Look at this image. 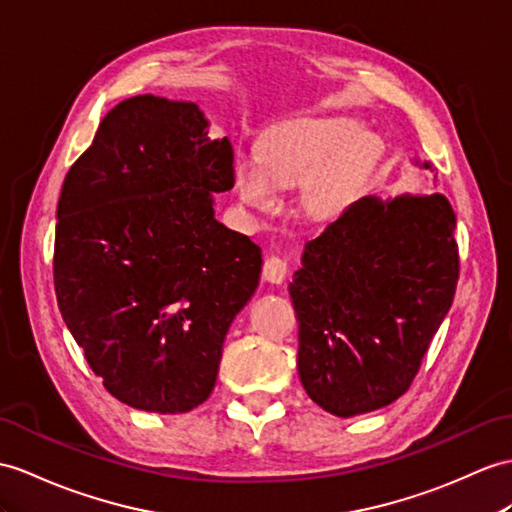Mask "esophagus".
Masks as SVG:
<instances>
[{
    "mask_svg": "<svg viewBox=\"0 0 512 512\" xmlns=\"http://www.w3.org/2000/svg\"><path fill=\"white\" fill-rule=\"evenodd\" d=\"M286 271H289V265H286V260L280 256H269L263 265V278L267 282L273 284H280L286 278Z\"/></svg>",
    "mask_w": 512,
    "mask_h": 512,
    "instance_id": "obj_1",
    "label": "esophagus"
}]
</instances>
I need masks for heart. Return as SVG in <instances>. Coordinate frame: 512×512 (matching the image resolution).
<instances>
[{
  "mask_svg": "<svg viewBox=\"0 0 512 512\" xmlns=\"http://www.w3.org/2000/svg\"><path fill=\"white\" fill-rule=\"evenodd\" d=\"M356 126L347 119H297L263 141L258 162L243 160L234 167V184L245 204L269 210L276 206V189H286L317 176L304 189V208L328 217L341 208L360 165V143L352 139ZM348 145L345 146L344 143Z\"/></svg>",
  "mask_w": 512,
  "mask_h": 512,
  "instance_id": "obj_1",
  "label": "heart"
}]
</instances>
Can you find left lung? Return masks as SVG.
Returning <instances> with one entry per match:
<instances>
[{
  "instance_id": "1",
  "label": "left lung",
  "mask_w": 512,
  "mask_h": 512,
  "mask_svg": "<svg viewBox=\"0 0 512 512\" xmlns=\"http://www.w3.org/2000/svg\"><path fill=\"white\" fill-rule=\"evenodd\" d=\"M454 230V210L439 193L363 197L304 245L289 293L310 400L354 417L410 389L454 302Z\"/></svg>"
}]
</instances>
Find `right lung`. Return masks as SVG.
I'll list each match as a JSON object with an SVG mask.
<instances>
[{
  "mask_svg": "<svg viewBox=\"0 0 512 512\" xmlns=\"http://www.w3.org/2000/svg\"><path fill=\"white\" fill-rule=\"evenodd\" d=\"M191 102L136 95L102 119L58 199L54 289L86 363L119 402L189 413L260 276V247L215 219L234 149Z\"/></svg>",
  "mask_w": 512,
  "mask_h": 512,
  "instance_id": "1",
  "label": "right lung"
}]
</instances>
